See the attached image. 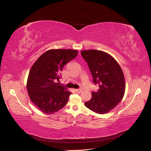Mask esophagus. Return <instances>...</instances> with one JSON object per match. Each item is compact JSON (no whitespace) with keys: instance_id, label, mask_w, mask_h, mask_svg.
I'll return each instance as SVG.
<instances>
[{"instance_id":"esophagus-1","label":"esophagus","mask_w":151,"mask_h":151,"mask_svg":"<svg viewBox=\"0 0 151 151\" xmlns=\"http://www.w3.org/2000/svg\"><path fill=\"white\" fill-rule=\"evenodd\" d=\"M76 93H81L82 92V89H76Z\"/></svg>"}]
</instances>
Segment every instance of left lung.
I'll use <instances>...</instances> for the list:
<instances>
[{
  "mask_svg": "<svg viewBox=\"0 0 151 151\" xmlns=\"http://www.w3.org/2000/svg\"><path fill=\"white\" fill-rule=\"evenodd\" d=\"M88 63L93 83L99 86L85 106L98 114L111 111L119 103L125 93V78L121 67L110 55L99 50L81 51Z\"/></svg>",
  "mask_w": 151,
  "mask_h": 151,
  "instance_id": "left-lung-1",
  "label": "left lung"
}]
</instances>
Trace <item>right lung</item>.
<instances>
[{
	"mask_svg": "<svg viewBox=\"0 0 151 151\" xmlns=\"http://www.w3.org/2000/svg\"><path fill=\"white\" fill-rule=\"evenodd\" d=\"M78 54L71 49L50 50L41 55L32 66L27 81V90L31 101L40 111L52 114L64 107L72 94L55 81L67 63Z\"/></svg>",
	"mask_w": 151,
	"mask_h": 151,
	"instance_id": "1",
	"label": "right lung"
}]
</instances>
